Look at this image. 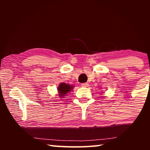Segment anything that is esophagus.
I'll list each match as a JSON object with an SVG mask.
<instances>
[{
    "label": "esophagus",
    "mask_w": 150,
    "mask_h": 150,
    "mask_svg": "<svg viewBox=\"0 0 150 150\" xmlns=\"http://www.w3.org/2000/svg\"><path fill=\"white\" fill-rule=\"evenodd\" d=\"M81 86H82L83 87H88V84L87 83H82V84H81Z\"/></svg>",
    "instance_id": "obj_1"
}]
</instances>
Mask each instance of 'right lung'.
<instances>
[{
  "mask_svg": "<svg viewBox=\"0 0 150 150\" xmlns=\"http://www.w3.org/2000/svg\"><path fill=\"white\" fill-rule=\"evenodd\" d=\"M73 86L67 85L65 83H62L59 85V87H58L59 96H65L66 94H67L68 92H69L70 91H71V89H73ZM60 98H63V97H60Z\"/></svg>",
  "mask_w": 150,
  "mask_h": 150,
  "instance_id": "add662e5",
  "label": "right lung"
}]
</instances>
